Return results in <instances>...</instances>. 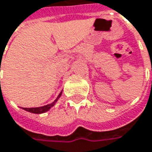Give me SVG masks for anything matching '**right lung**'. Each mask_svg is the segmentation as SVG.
<instances>
[{"label": "right lung", "mask_w": 152, "mask_h": 152, "mask_svg": "<svg viewBox=\"0 0 152 152\" xmlns=\"http://www.w3.org/2000/svg\"><path fill=\"white\" fill-rule=\"evenodd\" d=\"M61 92L60 93V95L58 96V98L53 102V103H51V104H49V105H46V106H40V107H32V108H26V107H23V109H24L25 111H28V112H30V113H45L46 111H48L52 106H53V105L55 104V102L58 100V99L61 97Z\"/></svg>", "instance_id": "right-lung-1"}]
</instances>
